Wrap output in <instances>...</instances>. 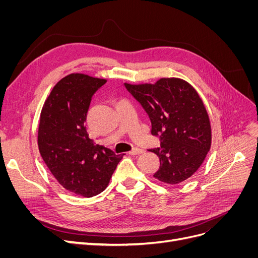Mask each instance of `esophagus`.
I'll list each match as a JSON object with an SVG mask.
<instances>
[{
	"label": "esophagus",
	"mask_w": 258,
	"mask_h": 258,
	"mask_svg": "<svg viewBox=\"0 0 258 258\" xmlns=\"http://www.w3.org/2000/svg\"><path fill=\"white\" fill-rule=\"evenodd\" d=\"M142 153H144V151L142 150V148H139V147L132 148V150L129 152L130 155H140V154H142Z\"/></svg>",
	"instance_id": "esophagus-1"
}]
</instances>
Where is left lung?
I'll return each instance as SVG.
<instances>
[{"mask_svg": "<svg viewBox=\"0 0 258 258\" xmlns=\"http://www.w3.org/2000/svg\"><path fill=\"white\" fill-rule=\"evenodd\" d=\"M124 87L142 105L152 122V135L160 146L150 152L159 157L154 177L178 184L190 177L204 162L211 147V124L198 92L179 79H160L155 84Z\"/></svg>", "mask_w": 258, "mask_h": 258, "instance_id": "left-lung-1", "label": "left lung"}]
</instances>
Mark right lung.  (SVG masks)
Instances as JSON below:
<instances>
[{"mask_svg":"<svg viewBox=\"0 0 258 258\" xmlns=\"http://www.w3.org/2000/svg\"><path fill=\"white\" fill-rule=\"evenodd\" d=\"M106 80L73 73L60 80L43 105L37 144L51 174L70 192L103 191L122 158L89 139L85 121L91 98Z\"/></svg>","mask_w":258,"mask_h":258,"instance_id":"obj_1","label":"right lung"}]
</instances>
